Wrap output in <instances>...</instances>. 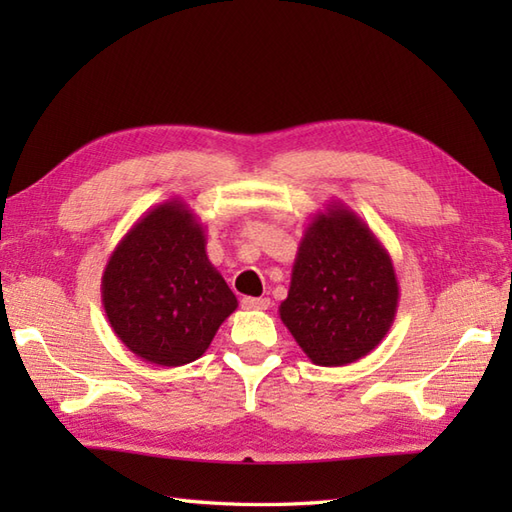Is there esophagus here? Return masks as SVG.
<instances>
[{
    "instance_id": "34e87169",
    "label": "esophagus",
    "mask_w": 512,
    "mask_h": 512,
    "mask_svg": "<svg viewBox=\"0 0 512 512\" xmlns=\"http://www.w3.org/2000/svg\"><path fill=\"white\" fill-rule=\"evenodd\" d=\"M242 308H246V310H268L270 299L268 297H244Z\"/></svg>"
}]
</instances>
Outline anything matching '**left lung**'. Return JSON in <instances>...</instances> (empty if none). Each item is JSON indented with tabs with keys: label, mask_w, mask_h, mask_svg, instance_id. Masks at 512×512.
<instances>
[{
	"label": "left lung",
	"mask_w": 512,
	"mask_h": 512,
	"mask_svg": "<svg viewBox=\"0 0 512 512\" xmlns=\"http://www.w3.org/2000/svg\"><path fill=\"white\" fill-rule=\"evenodd\" d=\"M398 299L387 248L352 209L330 202L303 231L279 317L314 365L341 367L385 339Z\"/></svg>",
	"instance_id": "8db88e82"
}]
</instances>
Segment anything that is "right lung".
<instances>
[{"instance_id":"obj_1","label":"right lung","mask_w":512,"mask_h":512,"mask_svg":"<svg viewBox=\"0 0 512 512\" xmlns=\"http://www.w3.org/2000/svg\"><path fill=\"white\" fill-rule=\"evenodd\" d=\"M204 231L191 206L173 198L140 217L107 259V321L127 350L151 365L200 358L237 310V297L206 255Z\"/></svg>"}]
</instances>
